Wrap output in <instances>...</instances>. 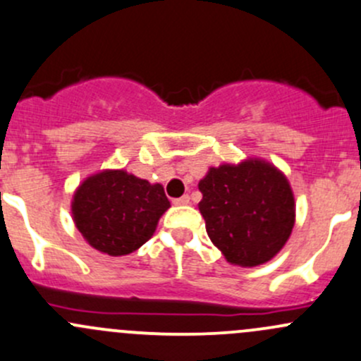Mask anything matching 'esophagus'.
<instances>
[{"mask_svg":"<svg viewBox=\"0 0 361 361\" xmlns=\"http://www.w3.org/2000/svg\"><path fill=\"white\" fill-rule=\"evenodd\" d=\"M174 206H187V204H190V197L188 195H183V197H178V199L173 200Z\"/></svg>","mask_w":361,"mask_h":361,"instance_id":"obj_1","label":"esophagus"}]
</instances>
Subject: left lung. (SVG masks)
<instances>
[{
	"mask_svg": "<svg viewBox=\"0 0 361 361\" xmlns=\"http://www.w3.org/2000/svg\"><path fill=\"white\" fill-rule=\"evenodd\" d=\"M199 190L207 235L228 263L249 268L267 263L290 237L294 195L282 171L270 162L247 159L211 168Z\"/></svg>",
	"mask_w": 361,
	"mask_h": 361,
	"instance_id": "obj_1",
	"label": "left lung"
}]
</instances>
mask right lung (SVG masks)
Masks as SVG:
<instances>
[{
  "label": "right lung",
  "instance_id": "1",
  "mask_svg": "<svg viewBox=\"0 0 361 361\" xmlns=\"http://www.w3.org/2000/svg\"><path fill=\"white\" fill-rule=\"evenodd\" d=\"M169 206L161 183L152 185L124 169H105L79 185L72 218L91 247L124 256L149 240Z\"/></svg>",
  "mask_w": 361,
  "mask_h": 361
}]
</instances>
